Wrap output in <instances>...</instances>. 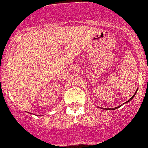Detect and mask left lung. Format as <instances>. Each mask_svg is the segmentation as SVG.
Listing matches in <instances>:
<instances>
[{"mask_svg":"<svg viewBox=\"0 0 148 148\" xmlns=\"http://www.w3.org/2000/svg\"><path fill=\"white\" fill-rule=\"evenodd\" d=\"M137 90H138V89H137ZM137 90H136V93H135V94H134V95L133 96V97H131V98H130V99H129L128 101H127V102H129V101H130V100H131V99H132L133 98H134V96L136 95V92H137ZM119 107H120V106H119V107H117V108H110V110H115L116 108H119ZM106 109H107V108H106ZM108 110H110V108H108Z\"/></svg>","mask_w":148,"mask_h":148,"instance_id":"1","label":"left lung"}]
</instances>
